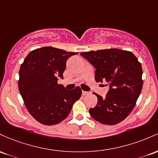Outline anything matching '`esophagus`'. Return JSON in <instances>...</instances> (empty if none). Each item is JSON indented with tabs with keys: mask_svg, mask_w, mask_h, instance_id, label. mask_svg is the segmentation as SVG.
Here are the masks:
<instances>
[{
	"mask_svg": "<svg viewBox=\"0 0 158 158\" xmlns=\"http://www.w3.org/2000/svg\"><path fill=\"white\" fill-rule=\"evenodd\" d=\"M89 93L88 92H86V91H82V95H87Z\"/></svg>",
	"mask_w": 158,
	"mask_h": 158,
	"instance_id": "esophagus-1",
	"label": "esophagus"
}]
</instances>
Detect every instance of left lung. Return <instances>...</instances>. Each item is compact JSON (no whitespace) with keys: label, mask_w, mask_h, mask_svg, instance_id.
<instances>
[{"label":"left lung","mask_w":158,"mask_h":158,"mask_svg":"<svg viewBox=\"0 0 158 158\" xmlns=\"http://www.w3.org/2000/svg\"><path fill=\"white\" fill-rule=\"evenodd\" d=\"M95 69L97 82L106 81L110 89L104 98L97 95L98 103L89 112L94 119L113 125L123 121L135 106L143 88V69L131 51L117 48L81 53Z\"/></svg>","instance_id":"1"}]
</instances>
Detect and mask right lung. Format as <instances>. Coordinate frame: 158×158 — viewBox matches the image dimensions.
Listing matches in <instances>:
<instances>
[{
    "label": "right lung",
    "instance_id": "obj_1",
    "mask_svg": "<svg viewBox=\"0 0 158 158\" xmlns=\"http://www.w3.org/2000/svg\"><path fill=\"white\" fill-rule=\"evenodd\" d=\"M77 53L44 47L27 54L19 70V89L27 109L36 121L46 125L60 123L81 98L79 86L67 90L58 84L63 79L66 62Z\"/></svg>",
    "mask_w": 158,
    "mask_h": 158
}]
</instances>
